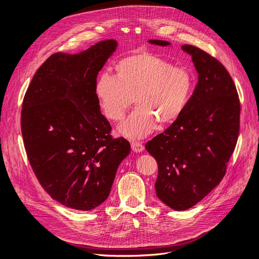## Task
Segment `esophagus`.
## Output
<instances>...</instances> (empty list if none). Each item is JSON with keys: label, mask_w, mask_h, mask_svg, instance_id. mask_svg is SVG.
I'll return each instance as SVG.
<instances>
[{"label": "esophagus", "mask_w": 259, "mask_h": 259, "mask_svg": "<svg viewBox=\"0 0 259 259\" xmlns=\"http://www.w3.org/2000/svg\"><path fill=\"white\" fill-rule=\"evenodd\" d=\"M131 147H132V151L135 153H140L144 150V146L141 142L138 141H132L131 142Z\"/></svg>", "instance_id": "esophagus-1"}]
</instances>
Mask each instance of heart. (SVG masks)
<instances>
[{"label": "heart", "mask_w": 259, "mask_h": 259, "mask_svg": "<svg viewBox=\"0 0 259 259\" xmlns=\"http://www.w3.org/2000/svg\"><path fill=\"white\" fill-rule=\"evenodd\" d=\"M115 69L116 77H98L95 94L105 117L114 122L123 119L134 98L138 106L119 126L120 133L129 138L149 135L159 121L169 124L177 120L193 94L192 73L153 53L127 56Z\"/></svg>", "instance_id": "obj_1"}]
</instances>
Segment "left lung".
<instances>
[{"instance_id": "obj_1", "label": "left lung", "mask_w": 259, "mask_h": 259, "mask_svg": "<svg viewBox=\"0 0 259 259\" xmlns=\"http://www.w3.org/2000/svg\"><path fill=\"white\" fill-rule=\"evenodd\" d=\"M151 44L169 46L161 40ZM198 84L181 116L145 149L157 161V197L176 211L192 208L224 178L240 130V100L227 68L192 45Z\"/></svg>"}]
</instances>
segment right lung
Wrapping results in <instances>:
<instances>
[{
  "instance_id": "add662e5",
  "label": "right lung",
  "mask_w": 259,
  "mask_h": 259,
  "mask_svg": "<svg viewBox=\"0 0 259 259\" xmlns=\"http://www.w3.org/2000/svg\"><path fill=\"white\" fill-rule=\"evenodd\" d=\"M116 40L78 54L51 55L34 73L21 109V133L29 164L52 199L89 211L109 196L130 143L113 138L95 94L99 70Z\"/></svg>"
}]
</instances>
